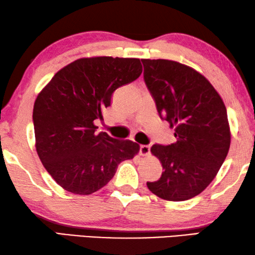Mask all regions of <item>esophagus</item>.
I'll use <instances>...</instances> for the list:
<instances>
[{"label":"esophagus","instance_id":"34e87169","mask_svg":"<svg viewBox=\"0 0 255 255\" xmlns=\"http://www.w3.org/2000/svg\"><path fill=\"white\" fill-rule=\"evenodd\" d=\"M150 153V145L142 144L140 145V155L141 156H148Z\"/></svg>","mask_w":255,"mask_h":255}]
</instances>
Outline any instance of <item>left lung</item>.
<instances>
[{
    "label": "left lung",
    "mask_w": 255,
    "mask_h": 255,
    "mask_svg": "<svg viewBox=\"0 0 255 255\" xmlns=\"http://www.w3.org/2000/svg\"><path fill=\"white\" fill-rule=\"evenodd\" d=\"M143 78L160 118L175 128L177 141L153 144L162 172L148 189L167 201L197 197L216 177L231 145L226 106L206 77L169 60H141Z\"/></svg>",
    "instance_id": "left-lung-1"
}]
</instances>
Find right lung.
<instances>
[{"instance_id": "obj_1", "label": "right lung", "mask_w": 255, "mask_h": 255, "mask_svg": "<svg viewBox=\"0 0 255 255\" xmlns=\"http://www.w3.org/2000/svg\"><path fill=\"white\" fill-rule=\"evenodd\" d=\"M142 73L139 58L83 57L61 69L35 100L36 150L58 185L89 195L105 186L120 162L132 159L140 145L96 133L95 120L111 105L114 91Z\"/></svg>"}]
</instances>
